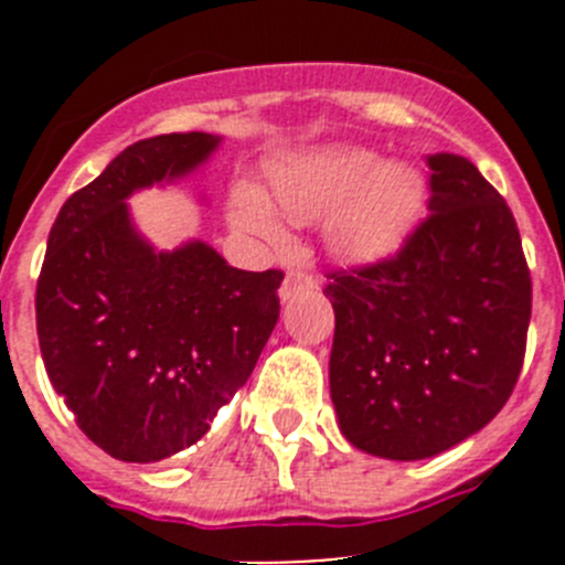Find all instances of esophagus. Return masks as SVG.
Segmentation results:
<instances>
[{
  "label": "esophagus",
  "mask_w": 565,
  "mask_h": 565,
  "mask_svg": "<svg viewBox=\"0 0 565 565\" xmlns=\"http://www.w3.org/2000/svg\"><path fill=\"white\" fill-rule=\"evenodd\" d=\"M317 288V279L311 274H302V271H288L286 279H282V286H279V299L288 302V299L299 297V294L313 291Z\"/></svg>",
  "instance_id": "obj_1"
}]
</instances>
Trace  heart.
<instances>
[{
  "instance_id": "heart-1",
  "label": "heart",
  "mask_w": 565,
  "mask_h": 565,
  "mask_svg": "<svg viewBox=\"0 0 565 565\" xmlns=\"http://www.w3.org/2000/svg\"><path fill=\"white\" fill-rule=\"evenodd\" d=\"M268 186L271 198L254 183L234 186L232 223L239 232L279 243L286 237L280 207L297 221L328 214L326 246L348 263L391 257L416 226L427 194L411 163H382L373 149L348 143L279 158Z\"/></svg>"
}]
</instances>
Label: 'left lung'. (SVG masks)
I'll return each instance as SVG.
<instances>
[{
    "instance_id": "1",
    "label": "left lung",
    "mask_w": 565,
    "mask_h": 565,
    "mask_svg": "<svg viewBox=\"0 0 565 565\" xmlns=\"http://www.w3.org/2000/svg\"><path fill=\"white\" fill-rule=\"evenodd\" d=\"M430 217L402 252L331 274V402L362 452L422 461L476 436L521 373L532 279L507 201L461 154L427 158Z\"/></svg>"
}]
</instances>
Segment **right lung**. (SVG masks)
Returning a JSON list of instances; mask_svg holds the SVG:
<instances>
[{"label": "right lung", "mask_w": 565, "mask_h": 565, "mask_svg": "<svg viewBox=\"0 0 565 565\" xmlns=\"http://www.w3.org/2000/svg\"><path fill=\"white\" fill-rule=\"evenodd\" d=\"M221 135H154L70 194L50 228L36 331L84 436L152 463L201 441L248 382L279 319L282 271H239L203 239L154 248L129 198L194 174Z\"/></svg>", "instance_id": "right-lung-1"}]
</instances>
